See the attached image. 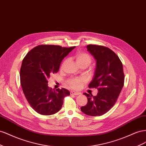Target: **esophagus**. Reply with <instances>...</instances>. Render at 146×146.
I'll return each mask as SVG.
<instances>
[{
	"instance_id": "1",
	"label": "esophagus",
	"mask_w": 146,
	"mask_h": 146,
	"mask_svg": "<svg viewBox=\"0 0 146 146\" xmlns=\"http://www.w3.org/2000/svg\"><path fill=\"white\" fill-rule=\"evenodd\" d=\"M81 93L79 92H75V91H71L70 92V94L71 95H80Z\"/></svg>"
}]
</instances>
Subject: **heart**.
Masks as SVG:
<instances>
[{
  "instance_id": "heart-1",
  "label": "heart",
  "mask_w": 146,
  "mask_h": 146,
  "mask_svg": "<svg viewBox=\"0 0 146 146\" xmlns=\"http://www.w3.org/2000/svg\"><path fill=\"white\" fill-rule=\"evenodd\" d=\"M74 59H75L76 62L79 66H86V67L88 66L92 61V59L90 56L87 54L86 53L84 52H78L74 56ZM65 62L62 64V67H64L65 65ZM84 80L80 78H72L70 79L67 81L68 85L73 89H78L80 88L81 86V84Z\"/></svg>"
}]
</instances>
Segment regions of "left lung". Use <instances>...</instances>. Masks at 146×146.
Here are the masks:
<instances>
[{
  "label": "left lung",
  "instance_id": "8db88e82",
  "mask_svg": "<svg viewBox=\"0 0 146 146\" xmlns=\"http://www.w3.org/2000/svg\"><path fill=\"white\" fill-rule=\"evenodd\" d=\"M87 49L96 61L94 75L89 87L97 88L98 94L92 96L84 93L88 101L81 110L88 115H102L114 105L122 89L123 65L119 57L110 48L89 44Z\"/></svg>",
  "mask_w": 146,
  "mask_h": 146
}]
</instances>
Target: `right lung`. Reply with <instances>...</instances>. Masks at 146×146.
I'll use <instances>...</instances> for the list:
<instances>
[{
    "mask_svg": "<svg viewBox=\"0 0 146 146\" xmlns=\"http://www.w3.org/2000/svg\"><path fill=\"white\" fill-rule=\"evenodd\" d=\"M75 48L56 45H40L25 56L20 70V81L24 94L30 105L41 115L56 113L62 106L65 97L70 95L65 89H49L48 80L57 73L64 58Z\"/></svg>",
    "mask_w": 146,
    "mask_h": 146,
    "instance_id": "right-lung-1",
    "label": "right lung"
}]
</instances>
